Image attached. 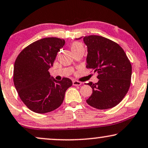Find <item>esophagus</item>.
Wrapping results in <instances>:
<instances>
[{
  "label": "esophagus",
  "mask_w": 148,
  "mask_h": 148,
  "mask_svg": "<svg viewBox=\"0 0 148 148\" xmlns=\"http://www.w3.org/2000/svg\"><path fill=\"white\" fill-rule=\"evenodd\" d=\"M72 83L74 86H80L82 84V82L80 81H78V80H73Z\"/></svg>",
  "instance_id": "34e87169"
}]
</instances>
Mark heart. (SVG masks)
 <instances>
[{"label":"heart","instance_id":"obj_1","mask_svg":"<svg viewBox=\"0 0 148 148\" xmlns=\"http://www.w3.org/2000/svg\"><path fill=\"white\" fill-rule=\"evenodd\" d=\"M71 51L73 53L78 52V51H84V46L82 42H73L70 45Z\"/></svg>","mask_w":148,"mask_h":148}]
</instances>
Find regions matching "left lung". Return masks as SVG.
<instances>
[{
  "label": "left lung",
  "instance_id": "obj_1",
  "mask_svg": "<svg viewBox=\"0 0 148 148\" xmlns=\"http://www.w3.org/2000/svg\"><path fill=\"white\" fill-rule=\"evenodd\" d=\"M83 41L88 51L86 68L97 72L99 79L97 83H87L92 88V93L86 103L99 110L115 107L129 89L131 62L123 48L110 39L90 35L83 37Z\"/></svg>",
  "mask_w": 148,
  "mask_h": 148
}]
</instances>
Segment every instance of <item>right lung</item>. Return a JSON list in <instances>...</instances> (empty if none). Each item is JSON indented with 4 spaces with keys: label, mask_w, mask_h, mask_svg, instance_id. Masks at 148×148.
<instances>
[{
    "label": "right lung",
    "mask_w": 148,
    "mask_h": 148,
    "mask_svg": "<svg viewBox=\"0 0 148 148\" xmlns=\"http://www.w3.org/2000/svg\"><path fill=\"white\" fill-rule=\"evenodd\" d=\"M65 42L56 37L40 39L23 49L15 60V87L21 101L36 113L45 114L58 108L66 90L72 85L70 78L58 81L49 72Z\"/></svg>",
    "instance_id": "right-lung-1"
}]
</instances>
